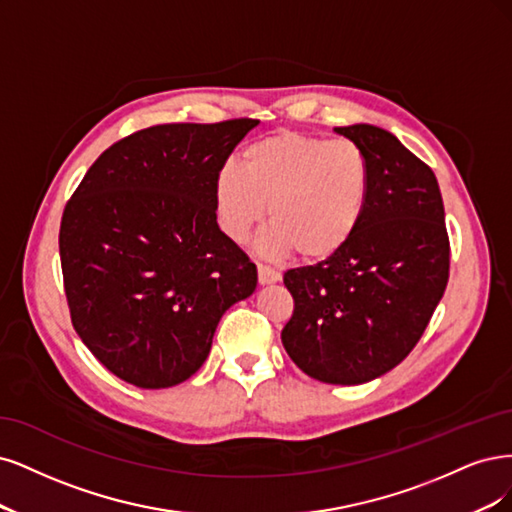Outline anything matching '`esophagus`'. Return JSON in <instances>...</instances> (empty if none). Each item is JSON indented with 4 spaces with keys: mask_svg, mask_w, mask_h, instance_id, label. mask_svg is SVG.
<instances>
[{
    "mask_svg": "<svg viewBox=\"0 0 512 512\" xmlns=\"http://www.w3.org/2000/svg\"><path fill=\"white\" fill-rule=\"evenodd\" d=\"M257 274H259L261 285H272V283H278V280L283 278L278 270H274L270 266H263V263H259V266H257Z\"/></svg>",
    "mask_w": 512,
    "mask_h": 512,
    "instance_id": "obj_1",
    "label": "esophagus"
}]
</instances>
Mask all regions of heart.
<instances>
[{
	"label": "heart",
	"instance_id": "b5f03b06",
	"mask_svg": "<svg viewBox=\"0 0 512 512\" xmlns=\"http://www.w3.org/2000/svg\"><path fill=\"white\" fill-rule=\"evenodd\" d=\"M372 168L364 148L349 138L327 140L300 131H278L249 144L240 168L227 163L214 183L223 232L244 242L263 217L272 225L259 251L308 261L340 253L368 208Z\"/></svg>",
	"mask_w": 512,
	"mask_h": 512
}]
</instances>
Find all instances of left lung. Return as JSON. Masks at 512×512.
Here are the masks:
<instances>
[{
  "mask_svg": "<svg viewBox=\"0 0 512 512\" xmlns=\"http://www.w3.org/2000/svg\"><path fill=\"white\" fill-rule=\"evenodd\" d=\"M336 131L370 159L368 208L340 253L285 272L293 315L280 340L308 376L359 385L421 340L449 283L451 246L432 168L381 127Z\"/></svg>",
  "mask_w": 512,
  "mask_h": 512,
  "instance_id": "8db88e82",
  "label": "left lung"
}]
</instances>
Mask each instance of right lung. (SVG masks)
<instances>
[{"instance_id":"add662e5","label":"right lung","mask_w":512,"mask_h":512,"mask_svg":"<svg viewBox=\"0 0 512 512\" xmlns=\"http://www.w3.org/2000/svg\"><path fill=\"white\" fill-rule=\"evenodd\" d=\"M257 123L140 129L106 148L65 204L59 255L72 325L121 381H187L223 312L255 291V263L217 225L214 183Z\"/></svg>"}]
</instances>
